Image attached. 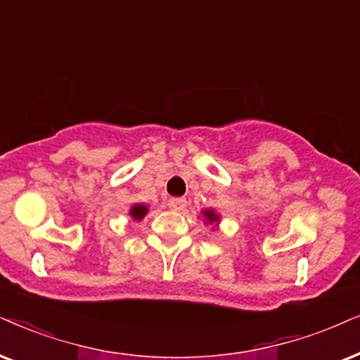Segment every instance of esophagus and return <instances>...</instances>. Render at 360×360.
<instances>
[{"label": "esophagus", "mask_w": 360, "mask_h": 360, "mask_svg": "<svg viewBox=\"0 0 360 360\" xmlns=\"http://www.w3.org/2000/svg\"><path fill=\"white\" fill-rule=\"evenodd\" d=\"M172 211H183V209L188 206V201L184 198H171L169 202H167Z\"/></svg>", "instance_id": "esophagus-1"}]
</instances>
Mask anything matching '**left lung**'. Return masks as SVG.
Masks as SVG:
<instances>
[{"instance_id":"1","label":"left lung","mask_w":360,"mask_h":360,"mask_svg":"<svg viewBox=\"0 0 360 360\" xmlns=\"http://www.w3.org/2000/svg\"><path fill=\"white\" fill-rule=\"evenodd\" d=\"M201 216L204 219V224L212 226V229H217V227H219L221 214H217L214 209H204V211H201Z\"/></svg>"}]
</instances>
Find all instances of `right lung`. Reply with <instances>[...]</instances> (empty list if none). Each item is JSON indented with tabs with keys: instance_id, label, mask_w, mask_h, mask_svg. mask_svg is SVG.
Instances as JSON below:
<instances>
[{
	"instance_id": "1",
	"label": "right lung",
	"mask_w": 360,
	"mask_h": 360,
	"mask_svg": "<svg viewBox=\"0 0 360 360\" xmlns=\"http://www.w3.org/2000/svg\"><path fill=\"white\" fill-rule=\"evenodd\" d=\"M149 212V206L148 204H143V202H136L131 206L129 209V217L133 221H143L144 217H146V214Z\"/></svg>"
}]
</instances>
